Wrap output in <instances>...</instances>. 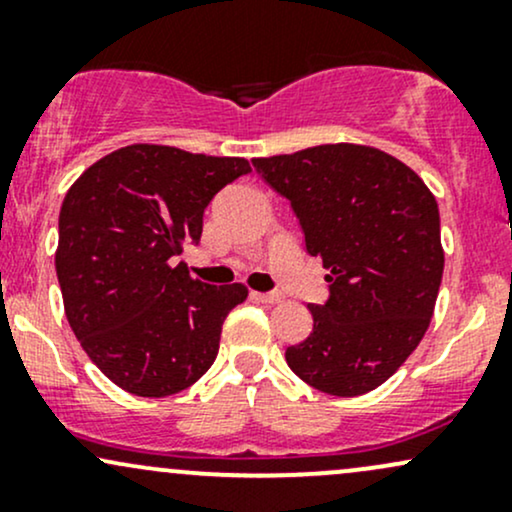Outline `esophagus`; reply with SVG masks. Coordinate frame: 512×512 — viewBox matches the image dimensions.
<instances>
[{
	"label": "esophagus",
	"instance_id": "obj_1",
	"mask_svg": "<svg viewBox=\"0 0 512 512\" xmlns=\"http://www.w3.org/2000/svg\"><path fill=\"white\" fill-rule=\"evenodd\" d=\"M252 298L260 303H267V305H274L281 301V293H252Z\"/></svg>",
	"mask_w": 512,
	"mask_h": 512
}]
</instances>
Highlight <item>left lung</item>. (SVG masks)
Here are the masks:
<instances>
[{
    "label": "left lung",
    "instance_id": "8db88e82",
    "mask_svg": "<svg viewBox=\"0 0 512 512\" xmlns=\"http://www.w3.org/2000/svg\"><path fill=\"white\" fill-rule=\"evenodd\" d=\"M252 166L289 199L330 281L327 303L310 305L313 332L286 349V363L327 395H366L431 325L445 264L436 197L373 146L322 144Z\"/></svg>",
    "mask_w": 512,
    "mask_h": 512
}]
</instances>
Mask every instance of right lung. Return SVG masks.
Returning a JSON list of instances; mask_svg holds the SVG:
<instances>
[{"instance_id":"add662e5","label":"right lung","mask_w":512,"mask_h":512,"mask_svg":"<svg viewBox=\"0 0 512 512\" xmlns=\"http://www.w3.org/2000/svg\"><path fill=\"white\" fill-rule=\"evenodd\" d=\"M250 173L238 156L122 146L79 175L60 209L55 269L64 315L105 378L139 397L197 383L219 354L243 284L211 286L178 262L202 238L221 187Z\"/></svg>"}]
</instances>
